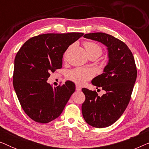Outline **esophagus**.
I'll list each match as a JSON object with an SVG mask.
<instances>
[{"label": "esophagus", "instance_id": "34e87169", "mask_svg": "<svg viewBox=\"0 0 149 149\" xmlns=\"http://www.w3.org/2000/svg\"><path fill=\"white\" fill-rule=\"evenodd\" d=\"M76 90L77 91H81V87L79 86V85H76Z\"/></svg>", "mask_w": 149, "mask_h": 149}]
</instances>
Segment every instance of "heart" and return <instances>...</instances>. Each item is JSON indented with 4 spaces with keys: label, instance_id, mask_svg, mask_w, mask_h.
I'll return each instance as SVG.
<instances>
[{
    "label": "heart",
    "instance_id": "1",
    "mask_svg": "<svg viewBox=\"0 0 149 149\" xmlns=\"http://www.w3.org/2000/svg\"><path fill=\"white\" fill-rule=\"evenodd\" d=\"M85 49L89 56L93 55L101 56L102 54V49L98 44L91 41H85L83 43ZM67 52L65 53V56ZM95 75V72L92 69L84 68H75L69 70L67 73L66 77L68 80L74 82L77 84H83L87 81L92 79Z\"/></svg>",
    "mask_w": 149,
    "mask_h": 149
}]
</instances>
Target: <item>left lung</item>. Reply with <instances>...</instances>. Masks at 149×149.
I'll use <instances>...</instances> for the list:
<instances>
[{
  "mask_svg": "<svg viewBox=\"0 0 149 149\" xmlns=\"http://www.w3.org/2000/svg\"><path fill=\"white\" fill-rule=\"evenodd\" d=\"M85 38L105 45L109 50V63L104 73L95 77L91 83L102 87L105 94L99 96L95 91L83 88L85 100L82 104L85 121L94 127H109L117 121L131 99L137 69L133 54L125 42L102 32L89 33Z\"/></svg>",
  "mask_w": 149,
  "mask_h": 149,
  "instance_id": "obj_1",
  "label": "left lung"
}]
</instances>
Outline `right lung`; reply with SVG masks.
Wrapping results in <instances>:
<instances>
[{
	"label": "right lung",
	"mask_w": 149,
	"mask_h": 149,
	"mask_svg": "<svg viewBox=\"0 0 149 149\" xmlns=\"http://www.w3.org/2000/svg\"><path fill=\"white\" fill-rule=\"evenodd\" d=\"M81 32L42 34L28 39L15 58L13 84L21 107L33 121L47 123L62 113L74 83L67 81L55 88L47 83L50 73L62 67L64 53L83 35Z\"/></svg>",
	"instance_id": "1"
}]
</instances>
